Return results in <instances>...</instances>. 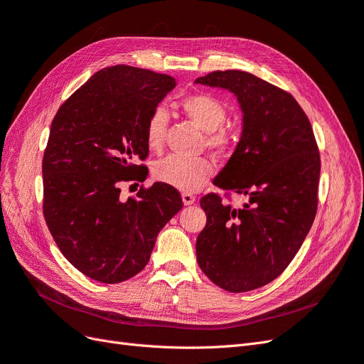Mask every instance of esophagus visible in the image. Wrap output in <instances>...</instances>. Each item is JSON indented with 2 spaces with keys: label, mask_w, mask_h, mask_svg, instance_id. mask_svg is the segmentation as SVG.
I'll return each mask as SVG.
<instances>
[{
  "label": "esophagus",
  "mask_w": 364,
  "mask_h": 364,
  "mask_svg": "<svg viewBox=\"0 0 364 364\" xmlns=\"http://www.w3.org/2000/svg\"><path fill=\"white\" fill-rule=\"evenodd\" d=\"M181 199H183V204L184 205H192L196 201V198L192 193H183Z\"/></svg>",
  "instance_id": "obj_1"
}]
</instances>
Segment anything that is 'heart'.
<instances>
[{"instance_id":"1","label":"heart","mask_w":364,"mask_h":364,"mask_svg":"<svg viewBox=\"0 0 364 364\" xmlns=\"http://www.w3.org/2000/svg\"><path fill=\"white\" fill-rule=\"evenodd\" d=\"M186 118L205 133V145L218 154H225L234 145L232 134L222 128L227 119V109L216 97L208 93H193L180 101ZM168 113L156 109L146 124V144L151 149H160L165 142ZM213 165L207 159L186 160L168 157L160 160L152 171L154 178L181 192H195L213 175Z\"/></svg>"}]
</instances>
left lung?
Returning <instances> with one entry per match:
<instances>
[{"instance_id": "obj_1", "label": "left lung", "mask_w": 364, "mask_h": 364, "mask_svg": "<svg viewBox=\"0 0 364 364\" xmlns=\"http://www.w3.org/2000/svg\"><path fill=\"white\" fill-rule=\"evenodd\" d=\"M195 85L227 89L239 101L240 140L213 183L250 199L236 208L215 193L201 198L207 224L196 239V260L220 289L250 291L284 271L313 225L318 145L296 100L259 77L231 69Z\"/></svg>"}]
</instances>
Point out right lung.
Returning <instances> with one entry per match:
<instances>
[{"mask_svg":"<svg viewBox=\"0 0 364 364\" xmlns=\"http://www.w3.org/2000/svg\"><path fill=\"white\" fill-rule=\"evenodd\" d=\"M175 78L125 65L93 74L57 110L43 154V216L58 250L86 277L116 284L149 262L157 234L183 208L177 189L144 181L146 124Z\"/></svg>","mask_w":364,"mask_h":364,"instance_id":"1","label":"right lung"}]
</instances>
